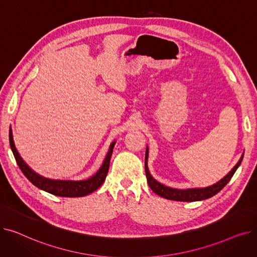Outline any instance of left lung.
Masks as SVG:
<instances>
[{"label":"left lung","instance_id":"left-lung-1","mask_svg":"<svg viewBox=\"0 0 257 257\" xmlns=\"http://www.w3.org/2000/svg\"><path fill=\"white\" fill-rule=\"evenodd\" d=\"M242 157H244V154L241 155L240 159L238 160V163L234 166V168L229 172L226 176L217 182L215 184L205 187V188H192V190H176V188H171L168 186H165L164 184H161L157 182L149 173V170H148L147 167V158H148V148L146 150V157H145V170H146V176L148 180V184H149L151 190L157 194L158 196L169 199V200H174V201H183V202H194V201H200V200H205L208 199L215 194H218L222 188L230 181L232 178L233 174L235 173L236 169L239 167Z\"/></svg>","mask_w":257,"mask_h":257}]
</instances>
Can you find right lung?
<instances>
[{
  "mask_svg": "<svg viewBox=\"0 0 257 257\" xmlns=\"http://www.w3.org/2000/svg\"><path fill=\"white\" fill-rule=\"evenodd\" d=\"M9 143H10V147H11V150L13 152V155H15V158L17 160V163H18L21 171L27 177V179H28L32 184H34L36 187L40 188V190H43L47 193H50L52 195L59 196V197H70V198L87 196L88 194L97 191L98 188L103 184V182L107 176L108 169H109L110 158L112 155V149L114 147V142H113L110 145L109 151H108V153H107V156L104 160L101 169L91 178H89L87 180H83V181H61V180H51V179H47V178L39 176L38 174H36L34 171H32L28 166L26 165V163L20 156L17 148L15 146L11 128L9 129Z\"/></svg>",
  "mask_w": 257,
  "mask_h": 257,
  "instance_id": "right-lung-1",
  "label": "right lung"
}]
</instances>
